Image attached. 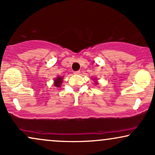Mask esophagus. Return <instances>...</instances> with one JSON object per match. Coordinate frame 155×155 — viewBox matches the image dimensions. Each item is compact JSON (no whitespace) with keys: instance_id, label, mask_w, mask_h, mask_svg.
Segmentation results:
<instances>
[{"instance_id":"1","label":"esophagus","mask_w":155,"mask_h":155,"mask_svg":"<svg viewBox=\"0 0 155 155\" xmlns=\"http://www.w3.org/2000/svg\"><path fill=\"white\" fill-rule=\"evenodd\" d=\"M80 71H74V74H76V75H78V74H80Z\"/></svg>"}]
</instances>
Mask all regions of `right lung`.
<instances>
[{"label":"right lung","instance_id":"obj_1","mask_svg":"<svg viewBox=\"0 0 155 155\" xmlns=\"http://www.w3.org/2000/svg\"><path fill=\"white\" fill-rule=\"evenodd\" d=\"M62 81H63V78L58 77L54 80V86L59 87H60V84H61Z\"/></svg>","mask_w":155,"mask_h":155}]
</instances>
